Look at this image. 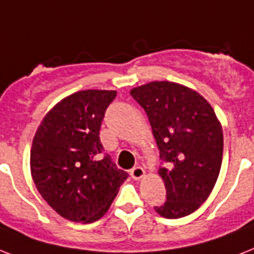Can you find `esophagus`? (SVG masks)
I'll list each match as a JSON object with an SVG mask.
<instances>
[{
	"label": "esophagus",
	"mask_w": 254,
	"mask_h": 254,
	"mask_svg": "<svg viewBox=\"0 0 254 254\" xmlns=\"http://www.w3.org/2000/svg\"><path fill=\"white\" fill-rule=\"evenodd\" d=\"M130 176L133 177L134 180H139V179L145 176V170L139 166L134 167L133 170H130Z\"/></svg>",
	"instance_id": "34e87169"
}]
</instances>
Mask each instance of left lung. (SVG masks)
<instances>
[{
    "mask_svg": "<svg viewBox=\"0 0 254 254\" xmlns=\"http://www.w3.org/2000/svg\"><path fill=\"white\" fill-rule=\"evenodd\" d=\"M130 95L145 109L159 148L166 202L156 213L168 219L198 209L213 190L223 156V131L209 103L174 82H151Z\"/></svg>",
    "mask_w": 254,
    "mask_h": 254,
    "instance_id": "left-lung-1",
    "label": "left lung"
}]
</instances>
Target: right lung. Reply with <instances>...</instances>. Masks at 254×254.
Returning <instances> with one entry per match:
<instances>
[{
  "label": "right lung",
  "instance_id": "right-lung-1",
  "mask_svg": "<svg viewBox=\"0 0 254 254\" xmlns=\"http://www.w3.org/2000/svg\"><path fill=\"white\" fill-rule=\"evenodd\" d=\"M116 91L70 95L44 117L31 148V175L41 197L64 218H102L129 175L104 151L99 130Z\"/></svg>",
  "mask_w": 254,
  "mask_h": 254
}]
</instances>
